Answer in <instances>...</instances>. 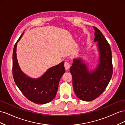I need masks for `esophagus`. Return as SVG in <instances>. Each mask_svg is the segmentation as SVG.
I'll list each match as a JSON object with an SVG mask.
<instances>
[{"label": "esophagus", "instance_id": "esophagus-1", "mask_svg": "<svg viewBox=\"0 0 125 125\" xmlns=\"http://www.w3.org/2000/svg\"><path fill=\"white\" fill-rule=\"evenodd\" d=\"M64 66H65V69L66 70L69 69L70 68V62H65V64H64Z\"/></svg>", "mask_w": 125, "mask_h": 125}]
</instances>
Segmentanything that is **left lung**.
<instances>
[{"instance_id":"1","label":"left lung","mask_w":125,"mask_h":125,"mask_svg":"<svg viewBox=\"0 0 125 125\" xmlns=\"http://www.w3.org/2000/svg\"><path fill=\"white\" fill-rule=\"evenodd\" d=\"M94 42H98L100 60L96 69L90 71L81 59H73L70 71L73 76V88L79 99L91 101L96 99L106 88L113 74L112 51L106 39L97 28Z\"/></svg>"}]
</instances>
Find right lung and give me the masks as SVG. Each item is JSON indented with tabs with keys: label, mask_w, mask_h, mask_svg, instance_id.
Wrapping results in <instances>:
<instances>
[{
	"label": "right lung",
	"mask_w": 125,
	"mask_h": 125,
	"mask_svg": "<svg viewBox=\"0 0 125 125\" xmlns=\"http://www.w3.org/2000/svg\"><path fill=\"white\" fill-rule=\"evenodd\" d=\"M24 32L15 44L12 55V74L14 81L22 94L28 100L36 104H44L54 99L57 92L59 81L65 72L64 62L51 67L42 76L33 79L20 69L17 61L16 48Z\"/></svg>",
	"instance_id": "add662e5"
}]
</instances>
